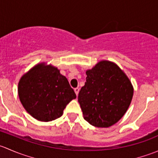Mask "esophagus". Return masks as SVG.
<instances>
[{"label":"esophagus","mask_w":158,"mask_h":158,"mask_svg":"<svg viewBox=\"0 0 158 158\" xmlns=\"http://www.w3.org/2000/svg\"><path fill=\"white\" fill-rule=\"evenodd\" d=\"M74 91H75V93L76 94V95H78V94H79V88L74 89Z\"/></svg>","instance_id":"1"}]
</instances>
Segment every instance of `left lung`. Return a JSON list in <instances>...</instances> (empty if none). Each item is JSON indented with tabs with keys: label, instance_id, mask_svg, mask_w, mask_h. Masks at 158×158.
I'll return each instance as SVG.
<instances>
[{
	"label": "left lung",
	"instance_id": "obj_1",
	"mask_svg": "<svg viewBox=\"0 0 158 158\" xmlns=\"http://www.w3.org/2000/svg\"><path fill=\"white\" fill-rule=\"evenodd\" d=\"M86 75L78 96L84 119L98 128L111 126L130 106L134 92L131 82L115 63L107 60L87 70Z\"/></svg>",
	"mask_w": 158,
	"mask_h": 158
}]
</instances>
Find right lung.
Returning <instances> with one entry per match:
<instances>
[{
	"mask_svg": "<svg viewBox=\"0 0 158 158\" xmlns=\"http://www.w3.org/2000/svg\"><path fill=\"white\" fill-rule=\"evenodd\" d=\"M18 95L26 111L41 122L61 117L67 104L76 98L60 70L45 63L36 65L20 78Z\"/></svg>",
	"mask_w": 158,
	"mask_h": 158,
	"instance_id": "add662e5",
	"label": "right lung"
}]
</instances>
